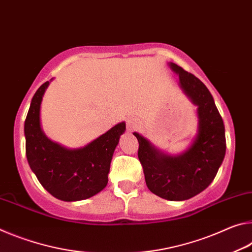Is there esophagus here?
<instances>
[{"instance_id": "34e87169", "label": "esophagus", "mask_w": 252, "mask_h": 252, "mask_svg": "<svg viewBox=\"0 0 252 252\" xmlns=\"http://www.w3.org/2000/svg\"><path fill=\"white\" fill-rule=\"evenodd\" d=\"M136 126H137V121L133 117L128 118V121H127V128H128V130H133Z\"/></svg>"}]
</instances>
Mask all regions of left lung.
<instances>
[{"label": "left lung", "mask_w": 252, "mask_h": 252, "mask_svg": "<svg viewBox=\"0 0 252 252\" xmlns=\"http://www.w3.org/2000/svg\"><path fill=\"white\" fill-rule=\"evenodd\" d=\"M168 65L179 75L180 88L196 106L195 137L182 153L168 154L141 134L135 131L134 135L150 191L165 200L184 201L204 191L216 177L225 155V129L203 82L175 63Z\"/></svg>", "instance_id": "1"}]
</instances>
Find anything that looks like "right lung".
<instances>
[{
    "mask_svg": "<svg viewBox=\"0 0 252 252\" xmlns=\"http://www.w3.org/2000/svg\"><path fill=\"white\" fill-rule=\"evenodd\" d=\"M52 80L36 90L24 123L28 162L41 185L57 199L67 202L89 199L108 183L111 158L126 124H117L79 148L51 141L41 127L40 113L44 93Z\"/></svg>",
    "mask_w": 252,
    "mask_h": 252,
    "instance_id": "1",
    "label": "right lung"
}]
</instances>
